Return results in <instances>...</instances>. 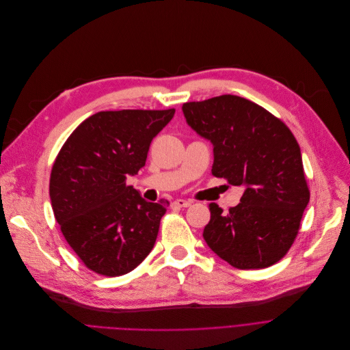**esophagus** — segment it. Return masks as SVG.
<instances>
[{
	"instance_id": "esophagus-1",
	"label": "esophagus",
	"mask_w": 350,
	"mask_h": 350,
	"mask_svg": "<svg viewBox=\"0 0 350 350\" xmlns=\"http://www.w3.org/2000/svg\"><path fill=\"white\" fill-rule=\"evenodd\" d=\"M190 204H191V201H189V200H183V198H178V200H175V201L172 202V205L179 206V208H186V206H189Z\"/></svg>"
}]
</instances>
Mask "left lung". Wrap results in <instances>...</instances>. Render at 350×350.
Wrapping results in <instances>:
<instances>
[{
  "instance_id": "8db88e82",
  "label": "left lung",
  "mask_w": 350,
  "mask_h": 350,
  "mask_svg": "<svg viewBox=\"0 0 350 350\" xmlns=\"http://www.w3.org/2000/svg\"><path fill=\"white\" fill-rule=\"evenodd\" d=\"M182 111L214 146L213 175L244 187L228 213L209 204L205 243L237 269L274 265L291 248L310 198L295 136L282 120L236 95L187 102Z\"/></svg>"
}]
</instances>
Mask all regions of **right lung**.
<instances>
[{"label": "right lung", "mask_w": 350, "mask_h": 350, "mask_svg": "<svg viewBox=\"0 0 350 350\" xmlns=\"http://www.w3.org/2000/svg\"><path fill=\"white\" fill-rule=\"evenodd\" d=\"M175 109L99 111L62 146L49 197L60 230L83 263L109 277L133 270L154 247L168 201L149 202L132 186L153 137Z\"/></svg>", "instance_id": "right-lung-1"}]
</instances>
